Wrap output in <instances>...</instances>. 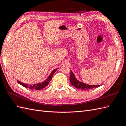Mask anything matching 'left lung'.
<instances>
[{
	"instance_id": "8db88e82",
	"label": "left lung",
	"mask_w": 126,
	"mask_h": 126,
	"mask_svg": "<svg viewBox=\"0 0 126 126\" xmlns=\"http://www.w3.org/2000/svg\"><path fill=\"white\" fill-rule=\"evenodd\" d=\"M70 81L72 85L74 86V87L76 88L79 89L88 90V89H91L92 88H98L100 87V86H101V85H88L78 81L77 80V79L75 78L74 74L73 73V72H72L71 70V74L70 77Z\"/></svg>"
}]
</instances>
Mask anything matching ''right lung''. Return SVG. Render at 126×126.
I'll return each mask as SVG.
<instances>
[{
    "mask_svg": "<svg viewBox=\"0 0 126 126\" xmlns=\"http://www.w3.org/2000/svg\"><path fill=\"white\" fill-rule=\"evenodd\" d=\"M57 70V69L53 70V71L51 73V74L49 75V77L47 78V79H46V80L45 81H44V82H41V83H39L38 84H35L34 85H28L27 84L22 83V82H21L19 81H18L17 82L19 84H20V85L23 86V87H24L25 88H30L31 89H35V90H41V89H43V88H44L45 87H46V86L48 84L49 82L52 80L53 74H54V73Z\"/></svg>",
    "mask_w": 126,
    "mask_h": 126,
    "instance_id": "1",
    "label": "right lung"
}]
</instances>
